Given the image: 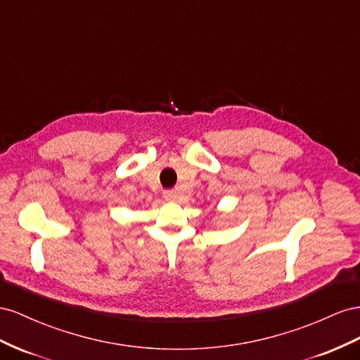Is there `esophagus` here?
<instances>
[{
  "label": "esophagus",
  "mask_w": 360,
  "mask_h": 360,
  "mask_svg": "<svg viewBox=\"0 0 360 360\" xmlns=\"http://www.w3.org/2000/svg\"><path fill=\"white\" fill-rule=\"evenodd\" d=\"M162 198L166 199L167 202H176L179 199V194L174 191V190H167V191H164Z\"/></svg>",
  "instance_id": "obj_1"
}]
</instances>
